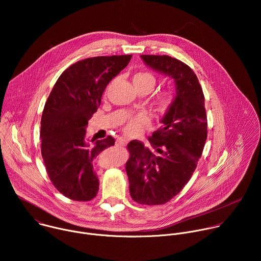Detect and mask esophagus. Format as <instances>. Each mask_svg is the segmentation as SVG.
<instances>
[{"mask_svg": "<svg viewBox=\"0 0 261 261\" xmlns=\"http://www.w3.org/2000/svg\"><path fill=\"white\" fill-rule=\"evenodd\" d=\"M128 143V139H126V138H123V137H120V138H118V140H117V144H119V145H126Z\"/></svg>", "mask_w": 261, "mask_h": 261, "instance_id": "obj_1", "label": "esophagus"}]
</instances>
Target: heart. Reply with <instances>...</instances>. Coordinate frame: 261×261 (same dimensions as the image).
Returning a JSON list of instances; mask_svg holds the SVG:
<instances>
[{"mask_svg":"<svg viewBox=\"0 0 261 261\" xmlns=\"http://www.w3.org/2000/svg\"><path fill=\"white\" fill-rule=\"evenodd\" d=\"M155 83H156L155 77L150 73H137L133 77V84L148 85V86H151L152 89L154 88ZM173 99H174L173 93L171 91L167 90V91H163L160 94H158V96L156 98V103L161 110H166L172 104ZM145 123H147V117L145 115L135 116V117L131 118L128 121V123L126 124L125 132L128 134L135 133Z\"/></svg>","mask_w":261,"mask_h":261,"instance_id":"1","label":"heart"}]
</instances>
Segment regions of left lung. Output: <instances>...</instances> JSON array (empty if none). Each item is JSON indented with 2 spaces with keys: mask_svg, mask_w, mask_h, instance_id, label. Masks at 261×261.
<instances>
[{
  "mask_svg": "<svg viewBox=\"0 0 261 261\" xmlns=\"http://www.w3.org/2000/svg\"><path fill=\"white\" fill-rule=\"evenodd\" d=\"M143 63L169 77L175 96L161 120V128L148 138L152 147L129 142L126 163L130 195L139 204H164L191 178L207 136L204 96L194 71L169 56L141 55Z\"/></svg>",
  "mask_w": 261,
  "mask_h": 261,
  "instance_id": "1",
  "label": "left lung"
}]
</instances>
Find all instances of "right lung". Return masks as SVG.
Returning a JSON list of instances; mask_svg holds the SVG:
<instances>
[{
    "label": "right lung",
    "instance_id": "right-lung-1",
    "mask_svg": "<svg viewBox=\"0 0 261 261\" xmlns=\"http://www.w3.org/2000/svg\"><path fill=\"white\" fill-rule=\"evenodd\" d=\"M132 56L95 57L67 68L58 79L41 118V154L48 176L66 197L92 200L99 190L94 160L115 139L86 138L90 119L101 103L110 81L129 64Z\"/></svg>",
    "mask_w": 261,
    "mask_h": 261
}]
</instances>
